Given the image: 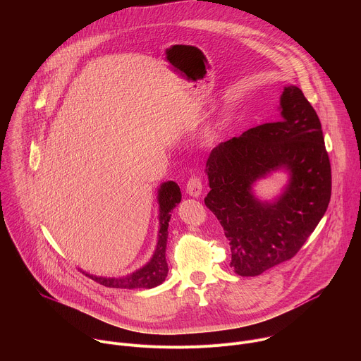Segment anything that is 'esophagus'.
<instances>
[{
  "label": "esophagus",
  "mask_w": 361,
  "mask_h": 361,
  "mask_svg": "<svg viewBox=\"0 0 361 361\" xmlns=\"http://www.w3.org/2000/svg\"><path fill=\"white\" fill-rule=\"evenodd\" d=\"M187 194L194 197V198H198L201 194H202V184H201V180L197 177V176H192L188 183H187V188H185Z\"/></svg>",
  "instance_id": "1"
}]
</instances>
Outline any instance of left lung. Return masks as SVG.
I'll return each mask as SVG.
<instances>
[{"label":"left lung","instance_id":"1","mask_svg":"<svg viewBox=\"0 0 361 361\" xmlns=\"http://www.w3.org/2000/svg\"><path fill=\"white\" fill-rule=\"evenodd\" d=\"M281 119L218 145L205 173L211 191L205 205L229 240L231 267L255 277L294 257L324 218L332 173L321 121L295 85L280 97ZM289 174L280 196L262 202L254 184L274 171Z\"/></svg>","mask_w":361,"mask_h":361}]
</instances>
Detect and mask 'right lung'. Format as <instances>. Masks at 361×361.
Listing matches in <instances>:
<instances>
[{"label":"right lung","instance_id":"1","mask_svg":"<svg viewBox=\"0 0 361 361\" xmlns=\"http://www.w3.org/2000/svg\"><path fill=\"white\" fill-rule=\"evenodd\" d=\"M181 191L177 183L166 181L160 184L157 190V202H159V232H157V245L150 260L136 271L122 276V277H99L85 273L90 279L99 283L101 286L109 288H154L160 286L169 273V264L166 260V247L169 238V222L171 218V211L180 204Z\"/></svg>","mask_w":361,"mask_h":361}]
</instances>
